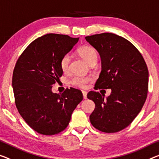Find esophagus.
I'll return each instance as SVG.
<instances>
[{"mask_svg": "<svg viewBox=\"0 0 159 159\" xmlns=\"http://www.w3.org/2000/svg\"><path fill=\"white\" fill-rule=\"evenodd\" d=\"M82 94H83V98L84 99H87V92H85V91H83L82 92Z\"/></svg>", "mask_w": 159, "mask_h": 159, "instance_id": "esophagus-1", "label": "esophagus"}]
</instances>
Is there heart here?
Instances as JSON below:
<instances>
[{
    "instance_id": "obj_1",
    "label": "heart",
    "mask_w": 159,
    "mask_h": 159,
    "mask_svg": "<svg viewBox=\"0 0 159 159\" xmlns=\"http://www.w3.org/2000/svg\"><path fill=\"white\" fill-rule=\"evenodd\" d=\"M79 53L81 57L84 59L88 64L90 65L93 62H96L97 60V52L96 50L91 46H83L79 50ZM70 55L66 54L63 56L60 61V67L64 72L68 71L70 63ZM91 81L90 77H75L72 80V84L75 86L84 88L88 82Z\"/></svg>"
}]
</instances>
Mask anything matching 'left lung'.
Masks as SVG:
<instances>
[{"label": "left lung", "instance_id": "left-lung-1", "mask_svg": "<svg viewBox=\"0 0 159 159\" xmlns=\"http://www.w3.org/2000/svg\"><path fill=\"white\" fill-rule=\"evenodd\" d=\"M85 39L101 57L102 71L95 89L111 90L106 99L99 92L87 94V98L95 104L90 122L103 132H117L133 121L144 104L148 85L147 66L135 46L121 36L105 33Z\"/></svg>", "mask_w": 159, "mask_h": 159}]
</instances>
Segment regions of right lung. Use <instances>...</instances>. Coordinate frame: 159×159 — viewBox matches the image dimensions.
Masks as SVG:
<instances>
[{"instance_id": "obj_1", "label": "right lung", "mask_w": 159, "mask_h": 159, "mask_svg": "<svg viewBox=\"0 0 159 159\" xmlns=\"http://www.w3.org/2000/svg\"><path fill=\"white\" fill-rule=\"evenodd\" d=\"M79 38L47 34L29 45L15 66L12 87L19 113L30 127L43 135L64 130L73 111L82 102V92L67 89L62 94L52 91L63 71L60 61Z\"/></svg>"}]
</instances>
